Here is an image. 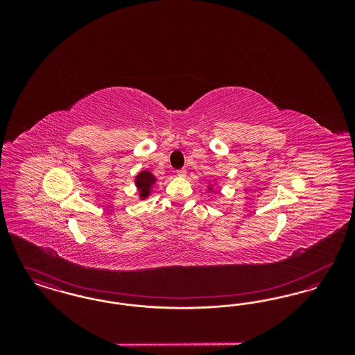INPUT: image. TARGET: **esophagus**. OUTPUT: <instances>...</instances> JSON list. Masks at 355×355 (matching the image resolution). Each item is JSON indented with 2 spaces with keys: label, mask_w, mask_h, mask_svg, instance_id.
Listing matches in <instances>:
<instances>
[{
  "label": "esophagus",
  "mask_w": 355,
  "mask_h": 355,
  "mask_svg": "<svg viewBox=\"0 0 355 355\" xmlns=\"http://www.w3.org/2000/svg\"><path fill=\"white\" fill-rule=\"evenodd\" d=\"M177 175L178 177H186V169L177 170Z\"/></svg>",
  "instance_id": "1"
}]
</instances>
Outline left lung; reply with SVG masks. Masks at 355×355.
<instances>
[{
  "instance_id": "obj_1",
  "label": "left lung",
  "mask_w": 355,
  "mask_h": 355,
  "mask_svg": "<svg viewBox=\"0 0 355 355\" xmlns=\"http://www.w3.org/2000/svg\"><path fill=\"white\" fill-rule=\"evenodd\" d=\"M209 189H211V187H209Z\"/></svg>"
}]
</instances>
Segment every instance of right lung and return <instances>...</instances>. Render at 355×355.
Returning a JSON list of instances; mask_svg holds the SVG:
<instances>
[{
	"label": "right lung",
	"mask_w": 355,
	"mask_h": 355,
	"mask_svg": "<svg viewBox=\"0 0 355 355\" xmlns=\"http://www.w3.org/2000/svg\"><path fill=\"white\" fill-rule=\"evenodd\" d=\"M155 177L153 175L152 173L149 170H144L141 171L137 177H135V186L137 189L139 190V197L142 200L148 198L150 191H152V186L155 182Z\"/></svg>",
	"instance_id": "1"
}]
</instances>
